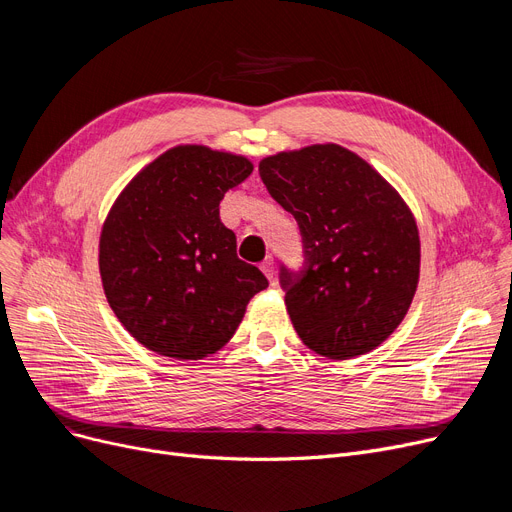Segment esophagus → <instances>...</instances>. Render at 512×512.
Returning a JSON list of instances; mask_svg holds the SVG:
<instances>
[{
	"mask_svg": "<svg viewBox=\"0 0 512 512\" xmlns=\"http://www.w3.org/2000/svg\"><path fill=\"white\" fill-rule=\"evenodd\" d=\"M261 272L270 278V280H274V257H267L263 263H261Z\"/></svg>",
	"mask_w": 512,
	"mask_h": 512,
	"instance_id": "esophagus-1",
	"label": "esophagus"
}]
</instances>
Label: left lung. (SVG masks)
Instances as JSON below:
<instances>
[{"label":"left lung","instance_id":"1","mask_svg":"<svg viewBox=\"0 0 512 512\" xmlns=\"http://www.w3.org/2000/svg\"><path fill=\"white\" fill-rule=\"evenodd\" d=\"M259 174L305 242L307 270L280 272L299 338L336 361L371 353L405 319L419 284L413 211L378 170L336 143L267 155Z\"/></svg>","mask_w":512,"mask_h":512}]
</instances>
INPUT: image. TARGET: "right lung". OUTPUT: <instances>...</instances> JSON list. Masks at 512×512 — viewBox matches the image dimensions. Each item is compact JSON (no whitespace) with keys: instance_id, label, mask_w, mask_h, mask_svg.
<instances>
[{"instance_id":"add662e5","label":"right lung","mask_w":512,"mask_h":512,"mask_svg":"<svg viewBox=\"0 0 512 512\" xmlns=\"http://www.w3.org/2000/svg\"><path fill=\"white\" fill-rule=\"evenodd\" d=\"M253 172L251 159L176 145L134 176L99 236L105 299L155 355L205 359L234 336L267 278L236 257L220 201Z\"/></svg>"}]
</instances>
